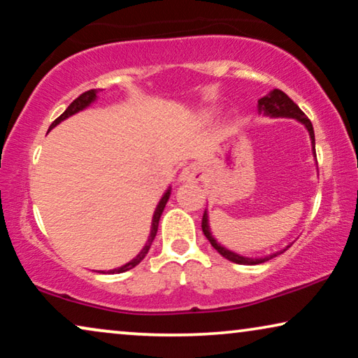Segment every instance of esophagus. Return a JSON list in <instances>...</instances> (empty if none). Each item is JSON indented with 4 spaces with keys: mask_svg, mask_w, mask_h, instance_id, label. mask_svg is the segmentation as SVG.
Masks as SVG:
<instances>
[{
    "mask_svg": "<svg viewBox=\"0 0 358 358\" xmlns=\"http://www.w3.org/2000/svg\"><path fill=\"white\" fill-rule=\"evenodd\" d=\"M202 168L197 163L185 166L180 173V179L185 180V182H197V180L202 179Z\"/></svg>",
    "mask_w": 358,
    "mask_h": 358,
    "instance_id": "esophagus-1",
    "label": "esophagus"
}]
</instances>
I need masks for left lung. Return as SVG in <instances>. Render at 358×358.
<instances>
[{"mask_svg": "<svg viewBox=\"0 0 358 358\" xmlns=\"http://www.w3.org/2000/svg\"><path fill=\"white\" fill-rule=\"evenodd\" d=\"M257 107H259V112H261V114H264V115H268V117H290V119L300 120L301 124L306 127L308 131H310L311 145H313V153H315V156H316V150H315V130H313L311 120L308 119V117L305 115V112H303L300 107H298L295 102H293L290 97L285 94V92L280 91V90L271 91L267 96H264L262 99H259ZM202 231H203L205 236H207L210 244H212V246L217 249V251L222 254L224 259H228V261L236 262V264H243V266H256V264H262V262L268 261V259L275 257L277 254H280V252H275V254H271V256H266V257H262V259H251V257H244V256H239V254H236V252L228 251L227 248H223L222 244H218L217 239H215L212 236V233H210L207 210H205L203 217H202ZM283 251H287V249H283Z\"/></svg>", "mask_w": 358, "mask_h": 358, "instance_id": "left-lung-1", "label": "left lung"}]
</instances>
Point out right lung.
Instances as JSON below:
<instances>
[{"mask_svg": "<svg viewBox=\"0 0 358 358\" xmlns=\"http://www.w3.org/2000/svg\"><path fill=\"white\" fill-rule=\"evenodd\" d=\"M96 92H97L96 90H90V91L83 92V94L78 96L76 99L73 101L70 106H68V109H66L65 112H63V114H62L60 117H58V119H55V120L52 122L50 129H53V127L60 124L62 120L68 119V117H70V115L76 114V112L86 109V107L91 104V102H94V99H96ZM169 195H171V190L168 189V190H166V194L163 195V197H161L158 207H156V210H155L153 223H151V233H150V238H148V243H146V246H145L143 249H141V252L138 254V256H136L135 259H131V261H130L129 264H125V266H122V267H119V268H114V271H109V273L127 272V271H130V268H134L135 266H138V264H140L141 261H143L145 256H146V254H148V251H150V246H151V243H153V239H155V236H156V231H158V223H159L161 213H163V210H164V207H166V202H168Z\"/></svg>", "mask_w": 358, "mask_h": 358, "instance_id": "right-lung-1", "label": "right lung"}]
</instances>
